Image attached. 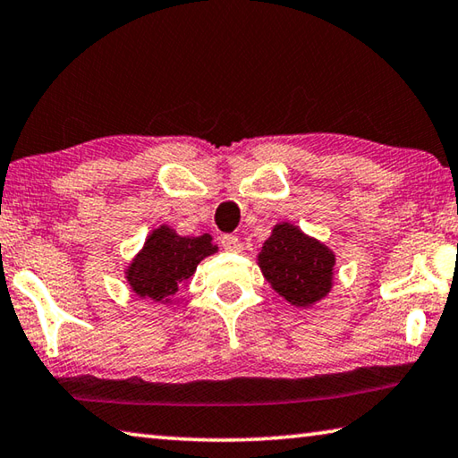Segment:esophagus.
Instances as JSON below:
<instances>
[{
    "mask_svg": "<svg viewBox=\"0 0 458 458\" xmlns=\"http://www.w3.org/2000/svg\"><path fill=\"white\" fill-rule=\"evenodd\" d=\"M220 244L226 252H238L240 250V240L234 234H224L220 238Z\"/></svg>",
    "mask_w": 458,
    "mask_h": 458,
    "instance_id": "34e87169",
    "label": "esophagus"
}]
</instances>
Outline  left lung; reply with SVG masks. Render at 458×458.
<instances>
[{"instance_id":"8db88e82","label":"left lung","mask_w":458,"mask_h":458,"mask_svg":"<svg viewBox=\"0 0 458 458\" xmlns=\"http://www.w3.org/2000/svg\"><path fill=\"white\" fill-rule=\"evenodd\" d=\"M259 262L275 291L297 307L313 305L331 289L335 257L291 224H278L273 230Z\"/></svg>"}]
</instances>
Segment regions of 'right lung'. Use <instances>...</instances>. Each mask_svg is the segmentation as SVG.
Segmentation results:
<instances>
[{
	"mask_svg": "<svg viewBox=\"0 0 458 458\" xmlns=\"http://www.w3.org/2000/svg\"><path fill=\"white\" fill-rule=\"evenodd\" d=\"M216 250L210 234L183 238L164 226L147 238L141 254L127 270V278L139 297L169 301L193 275L199 260Z\"/></svg>",
	"mask_w": 458,
	"mask_h": 458,
	"instance_id": "add662e5",
	"label": "right lung"
}]
</instances>
